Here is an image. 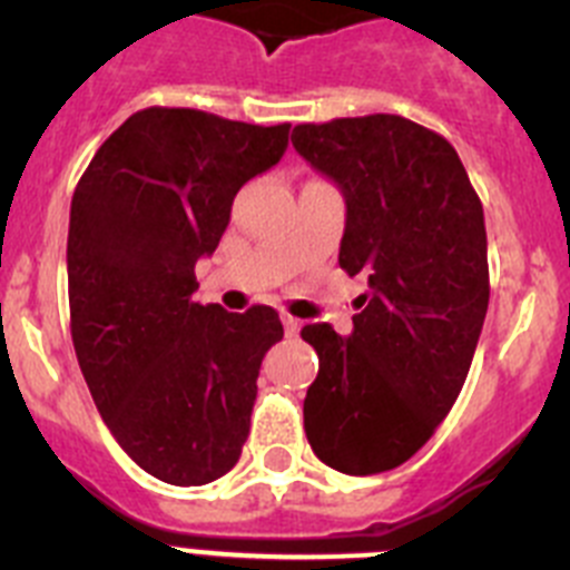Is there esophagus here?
Listing matches in <instances>:
<instances>
[{
	"instance_id": "34e87169",
	"label": "esophagus",
	"mask_w": 570,
	"mask_h": 570,
	"mask_svg": "<svg viewBox=\"0 0 570 570\" xmlns=\"http://www.w3.org/2000/svg\"><path fill=\"white\" fill-rule=\"evenodd\" d=\"M282 325H285V336H296L302 331V322L291 314H282Z\"/></svg>"
}]
</instances>
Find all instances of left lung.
<instances>
[{
	"mask_svg": "<svg viewBox=\"0 0 570 570\" xmlns=\"http://www.w3.org/2000/svg\"><path fill=\"white\" fill-rule=\"evenodd\" d=\"M302 159L340 185V265L365 274L351 336L302 328L320 374L305 434L325 465L367 476L420 451L465 385L488 311L482 203L445 136L405 116L296 125Z\"/></svg>",
	"mask_w": 570,
	"mask_h": 570,
	"instance_id": "left-lung-1",
	"label": "left lung"
}]
</instances>
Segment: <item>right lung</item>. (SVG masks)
<instances>
[{"label": "right lung", "mask_w": 570, "mask_h": 570, "mask_svg": "<svg viewBox=\"0 0 570 570\" xmlns=\"http://www.w3.org/2000/svg\"><path fill=\"white\" fill-rule=\"evenodd\" d=\"M291 125L145 108L102 142L70 203V336L105 425L168 485L239 462L262 356L279 314L199 305L194 265L214 254L234 196L288 148Z\"/></svg>", "instance_id": "obj_1"}]
</instances>
